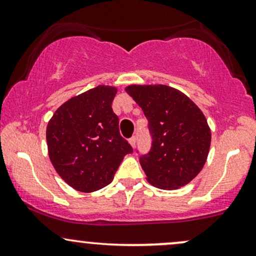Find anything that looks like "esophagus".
<instances>
[{"mask_svg":"<svg viewBox=\"0 0 256 256\" xmlns=\"http://www.w3.org/2000/svg\"><path fill=\"white\" fill-rule=\"evenodd\" d=\"M128 142H130V144H131L132 148L136 146V143H137V138H136V136H132V137L130 138V140H128Z\"/></svg>","mask_w":256,"mask_h":256,"instance_id":"1","label":"esophagus"}]
</instances>
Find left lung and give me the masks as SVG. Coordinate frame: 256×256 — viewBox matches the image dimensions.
Returning <instances> with one entry per match:
<instances>
[{
  "label": "left lung",
  "instance_id": "left-lung-1",
  "mask_svg": "<svg viewBox=\"0 0 256 256\" xmlns=\"http://www.w3.org/2000/svg\"><path fill=\"white\" fill-rule=\"evenodd\" d=\"M126 92L143 110L152 140L149 152L140 158L146 180L163 190L188 184L210 150L211 131L202 110L168 86H130Z\"/></svg>",
  "mask_w": 256,
  "mask_h": 256
}]
</instances>
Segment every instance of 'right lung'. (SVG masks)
<instances>
[{"mask_svg": "<svg viewBox=\"0 0 256 256\" xmlns=\"http://www.w3.org/2000/svg\"><path fill=\"white\" fill-rule=\"evenodd\" d=\"M116 89L98 86L64 102L46 128L48 156L72 188L94 192L112 182L122 158L134 149L119 132L112 102Z\"/></svg>", "mask_w": 256, "mask_h": 256, "instance_id": "1", "label": "right lung"}]
</instances>
